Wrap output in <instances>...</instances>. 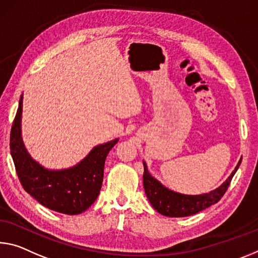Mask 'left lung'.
I'll use <instances>...</instances> for the list:
<instances>
[{
	"mask_svg": "<svg viewBox=\"0 0 258 258\" xmlns=\"http://www.w3.org/2000/svg\"><path fill=\"white\" fill-rule=\"evenodd\" d=\"M144 187L147 198L155 210L166 217H187L198 214L212 204L217 203L227 190L233 175L241 164V158L233 170L230 177L214 190L199 195H188L174 191L165 187L161 181L149 173L148 167L144 161Z\"/></svg>",
	"mask_w": 258,
	"mask_h": 258,
	"instance_id": "left-lung-1",
	"label": "left lung"
}]
</instances>
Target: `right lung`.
<instances>
[{
    "instance_id": "obj_1",
    "label": "right lung",
    "mask_w": 258,
    "mask_h": 258,
    "mask_svg": "<svg viewBox=\"0 0 258 258\" xmlns=\"http://www.w3.org/2000/svg\"><path fill=\"white\" fill-rule=\"evenodd\" d=\"M23 95L10 134V151L24 189L48 209L79 215L95 202L103 181L104 163L116 138L97 145L79 163L59 170L47 169L31 156L22 137Z\"/></svg>"
}]
</instances>
